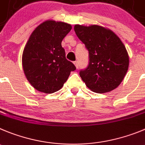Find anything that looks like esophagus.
I'll list each match as a JSON object with an SVG mask.
<instances>
[{
    "instance_id": "34e87169",
    "label": "esophagus",
    "mask_w": 145,
    "mask_h": 145,
    "mask_svg": "<svg viewBox=\"0 0 145 145\" xmlns=\"http://www.w3.org/2000/svg\"><path fill=\"white\" fill-rule=\"evenodd\" d=\"M74 65H75L76 67V69L79 68V63H78V61H74Z\"/></svg>"
}]
</instances>
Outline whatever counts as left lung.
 Listing matches in <instances>:
<instances>
[{"label":"left lung","mask_w":145,"mask_h":145,"mask_svg":"<svg viewBox=\"0 0 145 145\" xmlns=\"http://www.w3.org/2000/svg\"><path fill=\"white\" fill-rule=\"evenodd\" d=\"M74 31L89 51V65L79 74L90 90L106 93L116 89L129 68V56L120 38L97 25H75Z\"/></svg>","instance_id":"1"}]
</instances>
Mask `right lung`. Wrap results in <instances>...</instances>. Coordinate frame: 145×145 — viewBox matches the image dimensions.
Listing matches in <instances>:
<instances>
[{
	"mask_svg": "<svg viewBox=\"0 0 145 145\" xmlns=\"http://www.w3.org/2000/svg\"><path fill=\"white\" fill-rule=\"evenodd\" d=\"M71 25L55 21H44L36 27L24 48L22 64L24 74L33 88L46 94L61 89L71 71L76 70L66 59L61 46Z\"/></svg>",
	"mask_w": 145,
	"mask_h": 145,
	"instance_id": "right-lung-1",
	"label": "right lung"
}]
</instances>
